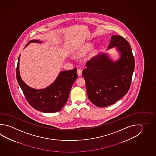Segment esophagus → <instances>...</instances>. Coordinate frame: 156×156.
I'll return each mask as SVG.
<instances>
[{"instance_id":"esophagus-1","label":"esophagus","mask_w":156,"mask_h":156,"mask_svg":"<svg viewBox=\"0 0 156 156\" xmlns=\"http://www.w3.org/2000/svg\"><path fill=\"white\" fill-rule=\"evenodd\" d=\"M77 75H78V76H81V75H82V70L81 69H77Z\"/></svg>"}]
</instances>
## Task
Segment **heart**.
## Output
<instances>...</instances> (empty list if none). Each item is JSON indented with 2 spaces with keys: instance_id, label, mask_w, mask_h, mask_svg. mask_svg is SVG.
Here are the masks:
<instances>
[{
  "instance_id": "obj_1",
  "label": "heart",
  "mask_w": 156,
  "mask_h": 156,
  "mask_svg": "<svg viewBox=\"0 0 156 156\" xmlns=\"http://www.w3.org/2000/svg\"><path fill=\"white\" fill-rule=\"evenodd\" d=\"M92 47V45L91 44H87L85 45L80 51L77 53V56L79 57H81L83 56V55H84L87 52H88L91 49Z\"/></svg>"
}]
</instances>
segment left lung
<instances>
[{
	"instance_id": "obj_1",
	"label": "left lung",
	"mask_w": 156,
	"mask_h": 156,
	"mask_svg": "<svg viewBox=\"0 0 156 156\" xmlns=\"http://www.w3.org/2000/svg\"><path fill=\"white\" fill-rule=\"evenodd\" d=\"M115 47L119 59L114 61L102 53L86 62L82 71L88 98L98 107L113 105L127 94L135 68L130 45L119 35L111 37L107 49Z\"/></svg>"
}]
</instances>
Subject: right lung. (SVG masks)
<instances>
[{"mask_svg": "<svg viewBox=\"0 0 156 156\" xmlns=\"http://www.w3.org/2000/svg\"><path fill=\"white\" fill-rule=\"evenodd\" d=\"M31 43H42L41 41H30ZM18 59L16 68V79L26 98L30 105L37 111L43 113H55L60 111L68 101L71 87L77 78V69L60 72L57 79L51 85L43 89H35L26 84L20 76Z\"/></svg>", "mask_w": 156, "mask_h": 156, "instance_id": "add662e5", "label": "right lung"}]
</instances>
